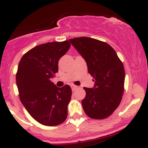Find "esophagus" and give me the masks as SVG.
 Masks as SVG:
<instances>
[{
    "label": "esophagus",
    "instance_id": "34e87169",
    "mask_svg": "<svg viewBox=\"0 0 148 148\" xmlns=\"http://www.w3.org/2000/svg\"><path fill=\"white\" fill-rule=\"evenodd\" d=\"M71 87H72V91H75L76 89H78V86H74V85H73V86H71Z\"/></svg>",
    "mask_w": 148,
    "mask_h": 148
}]
</instances>
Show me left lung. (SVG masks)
Returning a JSON list of instances; mask_svg holds the SVG:
<instances>
[{"mask_svg":"<svg viewBox=\"0 0 148 148\" xmlns=\"http://www.w3.org/2000/svg\"><path fill=\"white\" fill-rule=\"evenodd\" d=\"M69 41L86 60L94 88H84L83 108L89 118L101 120L118 108L124 92L125 73L122 61L109 45L87 37Z\"/></svg>","mask_w":148,"mask_h":148,"instance_id":"1","label":"left lung"}]
</instances>
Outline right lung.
Returning a JSON list of instances; mask_svg holds the SVG:
<instances>
[{"mask_svg":"<svg viewBox=\"0 0 148 148\" xmlns=\"http://www.w3.org/2000/svg\"><path fill=\"white\" fill-rule=\"evenodd\" d=\"M67 40L38 45L25 53L16 75L19 98L36 121L56 126L67 117L72 89L68 85L58 88L51 79L58 72V61L70 48Z\"/></svg>","mask_w":148,"mask_h":148,"instance_id":"right-lung-1","label":"right lung"}]
</instances>
